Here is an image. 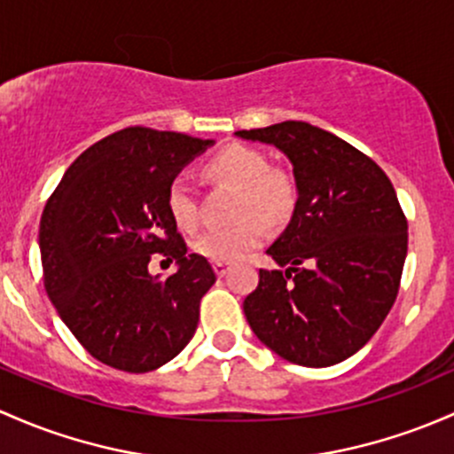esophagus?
Returning <instances> with one entry per match:
<instances>
[{"mask_svg": "<svg viewBox=\"0 0 454 454\" xmlns=\"http://www.w3.org/2000/svg\"><path fill=\"white\" fill-rule=\"evenodd\" d=\"M213 267H215V274L217 276H226L228 270H231V265H228L226 261H215Z\"/></svg>", "mask_w": 454, "mask_h": 454, "instance_id": "1", "label": "esophagus"}]
</instances>
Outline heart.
<instances>
[{"instance_id":"1","label":"heart","mask_w":454,"mask_h":454,"mask_svg":"<svg viewBox=\"0 0 454 454\" xmlns=\"http://www.w3.org/2000/svg\"><path fill=\"white\" fill-rule=\"evenodd\" d=\"M207 176L239 189L235 202L237 219L231 226L208 228L193 239V250L211 261H237L265 239V223L285 222L295 208L294 178L280 167H270L256 147L232 143L219 150L204 165ZM167 211L183 231L198 223V198L187 176H176L167 187Z\"/></svg>"}]
</instances>
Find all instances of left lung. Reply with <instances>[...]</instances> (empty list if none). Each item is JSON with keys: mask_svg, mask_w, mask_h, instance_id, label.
I'll use <instances>...</instances> for the list:
<instances>
[{"mask_svg": "<svg viewBox=\"0 0 454 454\" xmlns=\"http://www.w3.org/2000/svg\"><path fill=\"white\" fill-rule=\"evenodd\" d=\"M237 137L276 145L294 165L287 231L267 247L243 300L254 335L289 364L326 367L372 340L395 302L407 256V217L383 169L333 132L283 121Z\"/></svg>", "mask_w": 454, "mask_h": 454, "instance_id": "8db88e82", "label": "left lung"}]
</instances>
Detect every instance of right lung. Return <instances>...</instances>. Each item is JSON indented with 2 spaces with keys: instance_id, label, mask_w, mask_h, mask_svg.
Masks as SVG:
<instances>
[{
  "instance_id": "right-lung-1",
  "label": "right lung",
  "mask_w": 454,
  "mask_h": 454,
  "mask_svg": "<svg viewBox=\"0 0 454 454\" xmlns=\"http://www.w3.org/2000/svg\"><path fill=\"white\" fill-rule=\"evenodd\" d=\"M213 141L130 126L93 143L65 171L38 228L43 285L90 356L121 372H152L195 335L215 271L167 211L178 171ZM154 255L179 263L150 277Z\"/></svg>"
}]
</instances>
